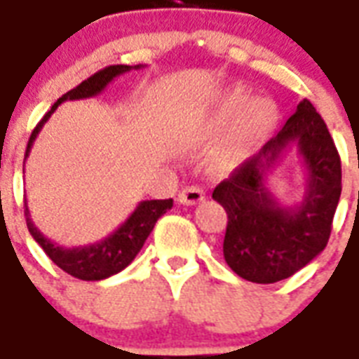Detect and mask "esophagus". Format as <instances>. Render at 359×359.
<instances>
[{"label":"esophagus","mask_w":359,"mask_h":359,"mask_svg":"<svg viewBox=\"0 0 359 359\" xmlns=\"http://www.w3.org/2000/svg\"><path fill=\"white\" fill-rule=\"evenodd\" d=\"M203 200V190L200 187H187L179 194V202L184 205H194Z\"/></svg>","instance_id":"esophagus-1"}]
</instances>
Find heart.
Listing matches in <instances>:
<instances>
[{"label":"heart","instance_id":"b5f03b06","mask_svg":"<svg viewBox=\"0 0 359 359\" xmlns=\"http://www.w3.org/2000/svg\"><path fill=\"white\" fill-rule=\"evenodd\" d=\"M275 118V103L267 97L250 100L248 88L244 86H233L219 95L203 125V133L208 136H217L231 126L215 151V165L219 169L229 171L238 167L267 134Z\"/></svg>","mask_w":359,"mask_h":359}]
</instances>
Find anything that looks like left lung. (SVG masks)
Segmentation results:
<instances>
[{
    "instance_id": "8db88e82",
    "label": "left lung",
    "mask_w": 359,
    "mask_h": 359,
    "mask_svg": "<svg viewBox=\"0 0 359 359\" xmlns=\"http://www.w3.org/2000/svg\"><path fill=\"white\" fill-rule=\"evenodd\" d=\"M290 147L306 169L304 196L285 206L264 187L266 172ZM342 169L329 128L308 100L257 154L213 190L226 211L223 256L238 277L271 285L292 277L317 257L331 236L342 190Z\"/></svg>"
}]
</instances>
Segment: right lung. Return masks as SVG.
<instances>
[{
	"mask_svg": "<svg viewBox=\"0 0 359 359\" xmlns=\"http://www.w3.org/2000/svg\"><path fill=\"white\" fill-rule=\"evenodd\" d=\"M144 65H111L105 67L102 71L92 74L88 81L81 82L76 88L69 90L65 95H61L57 102L51 105V109L43 115V118L36 125V128L30 134V140L27 146V157L30 154V148L34 144L36 136L42 130L46 121L51 117V113L57 109L59 105L67 100H84V97H94V95L102 94L105 86L109 84L113 79H117L118 74L128 73L130 69H142ZM172 208V200H144L136 205V210L130 213V217L126 219L123 225L118 226L117 231L103 238L100 242L88 244V246H76V248H65V246H57L55 242L46 238L38 226L32 223L30 213H28V205L25 210L27 215V226L28 233L32 234L42 250L48 254L53 264L61 267V269L69 273L71 277L81 278V280H102L111 275H117L118 271H123L126 265L133 264L136 254L140 252L144 242L154 231V225L157 219L163 213Z\"/></svg>",
	"mask_w": 359,
	"mask_h": 359,
	"instance_id": "obj_1",
	"label": "right lung"
}]
</instances>
